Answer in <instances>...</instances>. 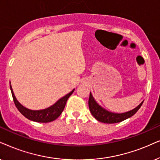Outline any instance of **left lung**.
<instances>
[{"label":"left lung","mask_w":160,"mask_h":160,"mask_svg":"<svg viewBox=\"0 0 160 160\" xmlns=\"http://www.w3.org/2000/svg\"><path fill=\"white\" fill-rule=\"evenodd\" d=\"M142 102L140 104L137 108L130 111L124 112V113H113V112H110L108 110L103 109L102 107L98 105L96 101L93 99L92 95L90 93L88 99V106L89 110L92 114V116L97 119V121H100L102 123H118L121 121H123L125 119L129 118V117L132 116L134 114L136 113V112L140 109L141 107Z\"/></svg>","instance_id":"left-lung-1"}]
</instances>
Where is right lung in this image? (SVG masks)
<instances>
[{"label": "right lung", "instance_id": "obj_1", "mask_svg": "<svg viewBox=\"0 0 160 160\" xmlns=\"http://www.w3.org/2000/svg\"><path fill=\"white\" fill-rule=\"evenodd\" d=\"M10 89L11 91H12V97H13V100L14 104H15V106L19 111L21 112V114H22L25 118L29 119V120L37 121V122L39 123L50 122V121H54L57 118H58L59 116L61 114V112H63V109H64L66 103H67L68 99H69V97L72 94V93L74 91H72L71 92L68 93L67 95H66L65 97H63L59 99L52 106L47 108V109L42 110H31L23 107L20 102L17 100L11 86Z\"/></svg>", "mask_w": 160, "mask_h": 160}]
</instances>
